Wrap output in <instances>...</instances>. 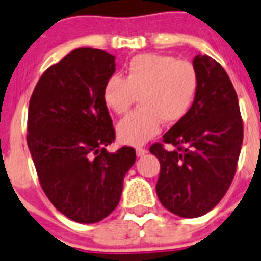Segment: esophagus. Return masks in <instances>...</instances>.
I'll return each instance as SVG.
<instances>
[{
    "label": "esophagus",
    "mask_w": 261,
    "mask_h": 261,
    "mask_svg": "<svg viewBox=\"0 0 261 261\" xmlns=\"http://www.w3.org/2000/svg\"><path fill=\"white\" fill-rule=\"evenodd\" d=\"M147 152H148V151H147L146 148H140V147H139V148H137V156H138V158H142V156L146 155Z\"/></svg>",
    "instance_id": "obj_1"
}]
</instances>
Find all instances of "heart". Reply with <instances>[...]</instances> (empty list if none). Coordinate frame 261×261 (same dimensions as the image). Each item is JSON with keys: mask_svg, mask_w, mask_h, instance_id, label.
I'll list each match as a JSON object with an SVG mask.
<instances>
[{"mask_svg": "<svg viewBox=\"0 0 261 261\" xmlns=\"http://www.w3.org/2000/svg\"><path fill=\"white\" fill-rule=\"evenodd\" d=\"M197 89L198 73L192 63L143 54L131 59L124 77H108L102 98L112 112L121 115L138 96L140 108L122 119L117 133L122 143L142 146L158 135L162 122L174 124L189 113Z\"/></svg>", "mask_w": 261, "mask_h": 261, "instance_id": "1", "label": "heart"}]
</instances>
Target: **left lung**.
Wrapping results in <instances>:
<instances>
[{"label": "left lung", "mask_w": 261, "mask_h": 261, "mask_svg": "<svg viewBox=\"0 0 261 261\" xmlns=\"http://www.w3.org/2000/svg\"><path fill=\"white\" fill-rule=\"evenodd\" d=\"M198 89L189 113L162 143L149 147L160 162L156 193L165 209L197 218L215 207L230 188L243 143V122L230 77L218 62L197 55Z\"/></svg>", "instance_id": "obj_1"}]
</instances>
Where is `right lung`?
<instances>
[{"label": "right lung", "mask_w": 261, "mask_h": 261, "mask_svg": "<svg viewBox=\"0 0 261 261\" xmlns=\"http://www.w3.org/2000/svg\"><path fill=\"white\" fill-rule=\"evenodd\" d=\"M114 72L112 54L73 49L42 74L30 98L27 146L42 189L79 223L102 221L117 207L137 159L131 147L106 151L115 131L102 89Z\"/></svg>", "instance_id": "add662e5"}]
</instances>
